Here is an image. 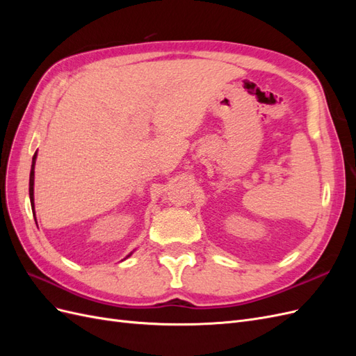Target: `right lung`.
Segmentation results:
<instances>
[{"mask_svg":"<svg viewBox=\"0 0 356 356\" xmlns=\"http://www.w3.org/2000/svg\"><path fill=\"white\" fill-rule=\"evenodd\" d=\"M35 160H37V152L34 154V157H32V165H31V174H29V199H31V207H32V212H34V174H35ZM132 252L129 254L127 257H131ZM126 257V258H127ZM124 258V260H126Z\"/></svg>","mask_w":356,"mask_h":356,"instance_id":"add662e5","label":"right lung"}]
</instances>
